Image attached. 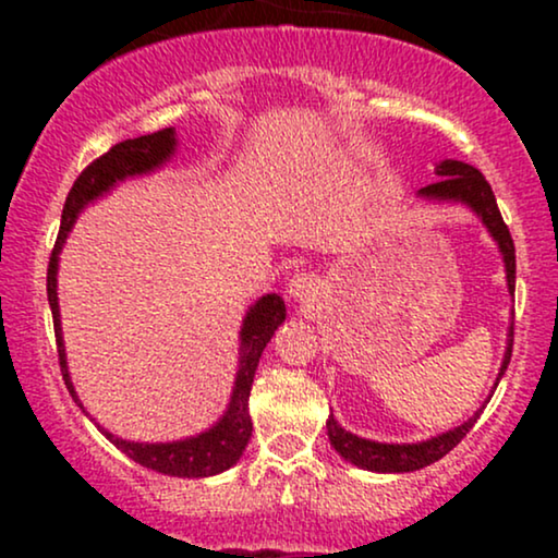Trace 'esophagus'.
<instances>
[{
	"instance_id": "1",
	"label": "esophagus",
	"mask_w": 558,
	"mask_h": 558,
	"mask_svg": "<svg viewBox=\"0 0 558 558\" xmlns=\"http://www.w3.org/2000/svg\"><path fill=\"white\" fill-rule=\"evenodd\" d=\"M319 293V280L315 272H296L288 280V299L299 301V304H310Z\"/></svg>"
}]
</instances>
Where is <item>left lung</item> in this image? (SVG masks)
Returning <instances> with one entry per match:
<instances>
[{"label":"left lung","instance_id":"obj_1","mask_svg":"<svg viewBox=\"0 0 558 558\" xmlns=\"http://www.w3.org/2000/svg\"><path fill=\"white\" fill-rule=\"evenodd\" d=\"M435 172L440 175V181L420 189V194L430 198H457V202L470 204V207L483 217V222L488 226L493 239L498 241V248H501L504 254L506 280H509V291L511 296H514V278H517L514 241H511L509 228H506L501 209H498L496 196H493L490 183L485 181L483 172L472 168V165L457 162V159H444ZM511 345H514V325L509 328V345H506L498 380H501L506 367H509ZM477 417L480 412L472 420H466L464 425H459L457 430H448L444 435H438V438L425 440V444H409V446L375 444V440L356 438V435L345 433L332 417L328 420V435H330L332 448H336L343 459H349L351 464L364 466V470H373V472H414V470H422V466L438 462V459H444L451 448H457V444H462V438L472 430V425H475Z\"/></svg>","mask_w":558,"mask_h":558}]
</instances>
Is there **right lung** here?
Returning a JSON list of instances; mask_svg holds the SVG:
<instances>
[{"mask_svg":"<svg viewBox=\"0 0 558 558\" xmlns=\"http://www.w3.org/2000/svg\"><path fill=\"white\" fill-rule=\"evenodd\" d=\"M175 149V131L172 128H162L157 133H146L138 138H125L120 144H114L110 151H105L101 157H96L92 165H86L78 178H75L73 189L65 198V207H62V226L57 233L52 257H49V270H47V293H49V306H52V319H54V338H57V356H60V369L62 380L70 393L75 399L73 383L68 375V362H65V349H62V330H60V306H57V254H60L62 243L68 239V230L73 228L75 215L81 213L83 204H88L92 198L105 194L112 183L123 181L128 175H138V172L155 170L165 162ZM286 319V304L278 293H267L257 304L248 310L246 319H243L241 328V367L239 377H235L233 399L222 417L209 433L196 435V438L178 440V444H131V440H120L101 430L107 438L112 440L125 457H131L133 462L146 466V470L162 472V475H175V477H207L217 475V472L228 470L239 462V457L246 448L248 438H252V417H248V393H252L254 373H257V364L265 345L270 343L272 332L278 330V325ZM78 401V399H75ZM81 407V403H78Z\"/></svg>","mask_w":558,"mask_h":558,"instance_id":"obj_1","label":"right lung"}]
</instances>
